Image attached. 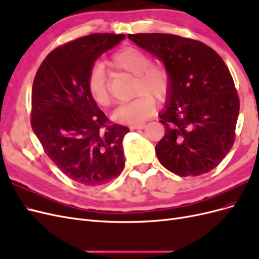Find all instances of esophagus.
Returning <instances> with one entry per match:
<instances>
[{
  "mask_svg": "<svg viewBox=\"0 0 259 259\" xmlns=\"http://www.w3.org/2000/svg\"><path fill=\"white\" fill-rule=\"evenodd\" d=\"M146 127V124H137V125H131L130 128L131 130H143Z\"/></svg>",
  "mask_w": 259,
  "mask_h": 259,
  "instance_id": "esophagus-1",
  "label": "esophagus"
}]
</instances>
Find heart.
Here are the masks:
<instances>
[{
	"instance_id": "obj_1",
	"label": "heart",
	"mask_w": 259,
	"mask_h": 259,
	"mask_svg": "<svg viewBox=\"0 0 259 259\" xmlns=\"http://www.w3.org/2000/svg\"><path fill=\"white\" fill-rule=\"evenodd\" d=\"M113 69L135 76L133 96L134 100L121 105L112 113L115 122L138 124L146 121L155 111V101L165 100L170 89V76L167 70L152 65V58L145 51L128 46L116 52L109 61ZM88 88L95 103L108 108L112 104L107 73L101 65L94 66L88 76Z\"/></svg>"
}]
</instances>
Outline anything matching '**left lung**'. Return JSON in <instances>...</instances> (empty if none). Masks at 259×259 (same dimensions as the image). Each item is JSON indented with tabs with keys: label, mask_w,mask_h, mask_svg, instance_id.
I'll list each match as a JSON object with an SVG mask.
<instances>
[{
	"label": "left lung",
	"mask_w": 259,
	"mask_h": 259,
	"mask_svg": "<svg viewBox=\"0 0 259 259\" xmlns=\"http://www.w3.org/2000/svg\"><path fill=\"white\" fill-rule=\"evenodd\" d=\"M127 37L160 59L170 89L160 122L165 134L155 146L162 165L178 176L208 173L234 143L240 103L228 67L209 46L165 33Z\"/></svg>",
	"instance_id": "left-lung-1"
}]
</instances>
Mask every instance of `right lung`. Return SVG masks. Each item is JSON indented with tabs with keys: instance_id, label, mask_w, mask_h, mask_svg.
Returning <instances> with one entry per match:
<instances>
[{
	"instance_id": "right-lung-1",
	"label": "right lung",
	"mask_w": 259,
	"mask_h": 259,
	"mask_svg": "<svg viewBox=\"0 0 259 259\" xmlns=\"http://www.w3.org/2000/svg\"><path fill=\"white\" fill-rule=\"evenodd\" d=\"M124 38L94 33L59 46L43 60L33 81L34 134L62 173L84 186L111 182L125 164L122 142L130 128L108 124L88 88L95 61Z\"/></svg>"
}]
</instances>
